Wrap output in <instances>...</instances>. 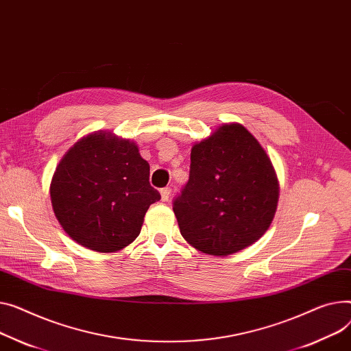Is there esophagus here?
<instances>
[{
	"label": "esophagus",
	"mask_w": 351,
	"mask_h": 351,
	"mask_svg": "<svg viewBox=\"0 0 351 351\" xmlns=\"http://www.w3.org/2000/svg\"><path fill=\"white\" fill-rule=\"evenodd\" d=\"M169 196H171V189L169 188L160 189V199H162V202H168Z\"/></svg>",
	"instance_id": "obj_1"
}]
</instances>
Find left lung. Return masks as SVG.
<instances>
[{
	"label": "left lung",
	"mask_w": 351,
	"mask_h": 351,
	"mask_svg": "<svg viewBox=\"0 0 351 351\" xmlns=\"http://www.w3.org/2000/svg\"><path fill=\"white\" fill-rule=\"evenodd\" d=\"M279 180L269 156L241 124L219 125L191 152V175L173 202L182 237L216 256L236 254L269 228Z\"/></svg>",
	"instance_id": "1"
}]
</instances>
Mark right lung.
<instances>
[{
	"label": "right lung",
	"mask_w": 351,
	"mask_h": 351,
	"mask_svg": "<svg viewBox=\"0 0 351 351\" xmlns=\"http://www.w3.org/2000/svg\"><path fill=\"white\" fill-rule=\"evenodd\" d=\"M49 192L53 213L69 237L97 252L130 245L141 232L147 210L160 199L149 184V163L138 145L101 130L67 149Z\"/></svg>",
	"instance_id": "add662e5"
}]
</instances>
